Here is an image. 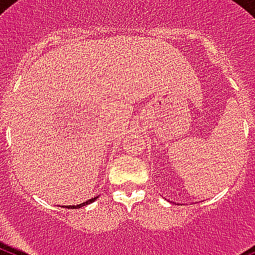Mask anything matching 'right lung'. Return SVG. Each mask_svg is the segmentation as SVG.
Here are the masks:
<instances>
[{
    "instance_id": "obj_1",
    "label": "right lung",
    "mask_w": 255,
    "mask_h": 255,
    "mask_svg": "<svg viewBox=\"0 0 255 255\" xmlns=\"http://www.w3.org/2000/svg\"><path fill=\"white\" fill-rule=\"evenodd\" d=\"M96 198H99V196H96V197L94 198H90V200H87V201L82 202V204H77V205H62V208H66V209H79V208H82V206H86L88 205V204L94 202Z\"/></svg>"
}]
</instances>
